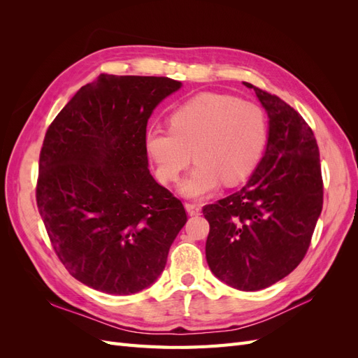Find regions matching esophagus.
<instances>
[{
    "instance_id": "34e87169",
    "label": "esophagus",
    "mask_w": 358,
    "mask_h": 358,
    "mask_svg": "<svg viewBox=\"0 0 358 358\" xmlns=\"http://www.w3.org/2000/svg\"><path fill=\"white\" fill-rule=\"evenodd\" d=\"M185 209L188 212V215H199L201 212V206L196 204V203H187L185 204Z\"/></svg>"
}]
</instances>
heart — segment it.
<instances>
[{
  "mask_svg": "<svg viewBox=\"0 0 358 358\" xmlns=\"http://www.w3.org/2000/svg\"><path fill=\"white\" fill-rule=\"evenodd\" d=\"M170 129H150L146 149L158 179L176 182L192 159L196 166L180 183V194L199 199L224 182L234 187L255 170L267 142L262 107L220 92H201L169 116Z\"/></svg>",
  "mask_w": 358,
  "mask_h": 358,
  "instance_id": "heart-1",
  "label": "heart"
}]
</instances>
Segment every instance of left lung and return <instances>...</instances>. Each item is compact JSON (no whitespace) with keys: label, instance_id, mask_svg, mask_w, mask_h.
<instances>
[{"label":"left lung","instance_id":"left-lung-1","mask_svg":"<svg viewBox=\"0 0 358 358\" xmlns=\"http://www.w3.org/2000/svg\"><path fill=\"white\" fill-rule=\"evenodd\" d=\"M254 90L268 116L266 152L246 185L203 208L206 259L222 282L258 291L305 258L322 210L320 150L310 127L279 96Z\"/></svg>","mask_w":358,"mask_h":358}]
</instances>
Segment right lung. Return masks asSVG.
Listing matches in <instances>:
<instances>
[{"label":"right lung","instance_id":"right-lung-1","mask_svg":"<svg viewBox=\"0 0 358 358\" xmlns=\"http://www.w3.org/2000/svg\"><path fill=\"white\" fill-rule=\"evenodd\" d=\"M180 86L100 74L48 128L38 212L59 262L94 289L128 296L152 285L188 220L182 201L150 175L146 150L148 119Z\"/></svg>","mask_w":358,"mask_h":358}]
</instances>
